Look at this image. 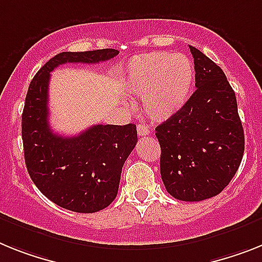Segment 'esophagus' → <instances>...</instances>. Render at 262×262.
<instances>
[{
    "label": "esophagus",
    "mask_w": 262,
    "mask_h": 262,
    "mask_svg": "<svg viewBox=\"0 0 262 262\" xmlns=\"http://www.w3.org/2000/svg\"><path fill=\"white\" fill-rule=\"evenodd\" d=\"M137 135L138 136H148L149 135V129L146 125H142V124H138L137 125Z\"/></svg>",
    "instance_id": "1"
}]
</instances>
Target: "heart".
Returning <instances> with one entry per match:
<instances>
[{
	"mask_svg": "<svg viewBox=\"0 0 262 262\" xmlns=\"http://www.w3.org/2000/svg\"><path fill=\"white\" fill-rule=\"evenodd\" d=\"M195 80L193 61L182 53L149 52L126 63L127 93L141 96V112L155 122L170 120L188 102Z\"/></svg>",
	"mask_w": 262,
	"mask_h": 262,
	"instance_id": "1",
	"label": "heart"
}]
</instances>
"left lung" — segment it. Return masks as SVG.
<instances>
[{
	"instance_id": "obj_1",
	"label": "left lung",
	"mask_w": 262,
	"mask_h": 262,
	"mask_svg": "<svg viewBox=\"0 0 262 262\" xmlns=\"http://www.w3.org/2000/svg\"><path fill=\"white\" fill-rule=\"evenodd\" d=\"M195 92L185 106L156 127L165 188L181 201H202L224 190L236 174L245 148L236 94L223 69L189 46Z\"/></svg>"
}]
</instances>
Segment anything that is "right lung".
Listing matches in <instances>:
<instances>
[{"instance_id":"obj_1","label":"right lung","mask_w":262,"mask_h":262,"mask_svg":"<svg viewBox=\"0 0 262 262\" xmlns=\"http://www.w3.org/2000/svg\"><path fill=\"white\" fill-rule=\"evenodd\" d=\"M116 49L62 52L37 72L23 112L25 164L39 192L61 208L94 213L116 199L121 170L137 144L135 124L94 125L73 137L49 126L48 89L50 72L62 63H97L117 56Z\"/></svg>"}]
</instances>
